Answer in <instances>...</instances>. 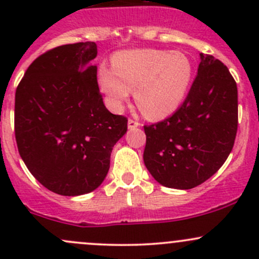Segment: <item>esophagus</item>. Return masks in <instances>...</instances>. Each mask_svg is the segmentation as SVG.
<instances>
[{"instance_id":"obj_1","label":"esophagus","mask_w":259,"mask_h":259,"mask_svg":"<svg viewBox=\"0 0 259 259\" xmlns=\"http://www.w3.org/2000/svg\"><path fill=\"white\" fill-rule=\"evenodd\" d=\"M138 126H140V122L139 121H137V120H134V119H129V120H127V127H129L130 130L137 129Z\"/></svg>"}]
</instances>
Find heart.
I'll return each mask as SVG.
<instances>
[{
	"label": "heart",
	"instance_id": "heart-1",
	"mask_svg": "<svg viewBox=\"0 0 259 259\" xmlns=\"http://www.w3.org/2000/svg\"><path fill=\"white\" fill-rule=\"evenodd\" d=\"M193 76L194 67L188 55L155 49L117 52L113 67L101 64L96 72L109 108L121 110L135 88V101L149 119L173 114L187 96Z\"/></svg>",
	"mask_w": 259,
	"mask_h": 259
}]
</instances>
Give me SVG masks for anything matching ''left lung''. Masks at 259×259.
I'll use <instances>...</instances> for the list:
<instances>
[{"instance_id":"8db88e82","label":"left lung","mask_w":259,"mask_h":259,"mask_svg":"<svg viewBox=\"0 0 259 259\" xmlns=\"http://www.w3.org/2000/svg\"><path fill=\"white\" fill-rule=\"evenodd\" d=\"M238 129V91L228 67L200 54L197 76L171 116L144 125V164L161 185L198 187L219 170Z\"/></svg>"}]
</instances>
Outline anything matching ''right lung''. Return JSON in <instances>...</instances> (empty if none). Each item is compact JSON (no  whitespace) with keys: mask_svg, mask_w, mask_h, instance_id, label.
<instances>
[{"mask_svg":"<svg viewBox=\"0 0 259 259\" xmlns=\"http://www.w3.org/2000/svg\"><path fill=\"white\" fill-rule=\"evenodd\" d=\"M96 44H69L28 66L15 95V137L30 173L51 192L95 190L110 168L127 119L105 108L99 90Z\"/></svg>","mask_w":259,"mask_h":259,"instance_id":"right-lung-1","label":"right lung"}]
</instances>
